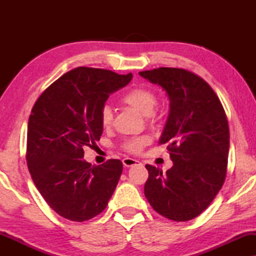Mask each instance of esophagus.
Instances as JSON below:
<instances>
[{"label":"esophagus","instance_id":"1","mask_svg":"<svg viewBox=\"0 0 256 256\" xmlns=\"http://www.w3.org/2000/svg\"><path fill=\"white\" fill-rule=\"evenodd\" d=\"M122 163H124V166L129 168V166H136V164L140 163V162H138V160H134V158H129V157H126V158L122 160Z\"/></svg>","mask_w":256,"mask_h":256}]
</instances>
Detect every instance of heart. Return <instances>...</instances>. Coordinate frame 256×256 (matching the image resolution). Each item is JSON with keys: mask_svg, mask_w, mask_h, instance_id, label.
Returning <instances> with one entry per match:
<instances>
[{"mask_svg": "<svg viewBox=\"0 0 256 256\" xmlns=\"http://www.w3.org/2000/svg\"><path fill=\"white\" fill-rule=\"evenodd\" d=\"M121 100L124 104H129L132 108H135L136 110L141 112L142 114L148 115L154 110V108L157 104V96L152 90L148 88L146 86H135L132 87L130 90H128L124 96H122ZM100 124H102V127H110L113 122V112L112 108L108 104L101 107L100 110ZM148 136H140V138H132L122 143V149L124 152H130V154H140L142 152V149L144 148L149 143Z\"/></svg>", "mask_w": 256, "mask_h": 256, "instance_id": "heart-1", "label": "heart"}]
</instances>
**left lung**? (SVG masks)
Returning <instances> with one entry per match:
<instances>
[{"label":"left lung","mask_w":256,"mask_h":256,"mask_svg":"<svg viewBox=\"0 0 256 256\" xmlns=\"http://www.w3.org/2000/svg\"><path fill=\"white\" fill-rule=\"evenodd\" d=\"M140 74L163 87L170 99L160 143H166L174 162L166 174L146 164L144 196L160 216L188 222L208 208L225 182L230 150L225 110L212 87L188 70L158 68Z\"/></svg>","instance_id":"8db88e82"}]
</instances>
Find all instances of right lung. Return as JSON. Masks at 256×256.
Instances as JSON below:
<instances>
[{
  "label": "right lung",
  "instance_id": "add662e5",
  "mask_svg": "<svg viewBox=\"0 0 256 256\" xmlns=\"http://www.w3.org/2000/svg\"><path fill=\"white\" fill-rule=\"evenodd\" d=\"M132 73L80 66L52 82L34 102L28 124L26 164L48 206L62 218L86 222L106 208L122 172L120 160L92 166L84 148L102 134L100 110Z\"/></svg>",
  "mask_w": 256,
  "mask_h": 256
}]
</instances>
